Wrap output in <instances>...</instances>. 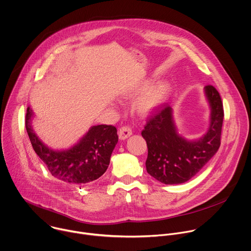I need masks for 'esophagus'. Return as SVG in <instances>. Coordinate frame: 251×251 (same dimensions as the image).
Returning a JSON list of instances; mask_svg holds the SVG:
<instances>
[{
  "label": "esophagus",
  "mask_w": 251,
  "mask_h": 251,
  "mask_svg": "<svg viewBox=\"0 0 251 251\" xmlns=\"http://www.w3.org/2000/svg\"><path fill=\"white\" fill-rule=\"evenodd\" d=\"M131 135H132V129L129 126H122L118 131V136H119V139L121 140L127 139Z\"/></svg>",
  "instance_id": "34e87169"
}]
</instances>
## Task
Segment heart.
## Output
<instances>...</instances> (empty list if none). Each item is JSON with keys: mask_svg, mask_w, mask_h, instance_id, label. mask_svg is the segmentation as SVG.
<instances>
[{"mask_svg": "<svg viewBox=\"0 0 251 251\" xmlns=\"http://www.w3.org/2000/svg\"><path fill=\"white\" fill-rule=\"evenodd\" d=\"M167 86L163 83L151 87L138 100L137 109L142 115H149L153 112L164 100L167 94ZM131 91L124 92V96H130Z\"/></svg>", "mask_w": 251, "mask_h": 251, "instance_id": "1", "label": "heart"}]
</instances>
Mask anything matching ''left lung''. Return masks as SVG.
Masks as SVG:
<instances>
[{
  "mask_svg": "<svg viewBox=\"0 0 251 251\" xmlns=\"http://www.w3.org/2000/svg\"><path fill=\"white\" fill-rule=\"evenodd\" d=\"M211 108L210 126L198 141H188L176 130L172 108L162 104L149 117L142 136L147 142L148 173L165 185L182 184L194 177L217 152L221 144L224 108L218 91L204 88Z\"/></svg>",
  "mask_w": 251,
  "mask_h": 251,
  "instance_id": "1",
  "label": "left lung"
}]
</instances>
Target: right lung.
I'll list each match as a JSON object with an SVG mask.
<instances>
[{
	"label": "right lung",
	"mask_w": 251,
	"mask_h": 251,
	"mask_svg": "<svg viewBox=\"0 0 251 251\" xmlns=\"http://www.w3.org/2000/svg\"><path fill=\"white\" fill-rule=\"evenodd\" d=\"M33 115L27 107L25 127L31 145L55 178L70 184L85 185L99 179L106 171L111 153L118 142L117 130L112 125L93 126L78 144L67 151H52L45 146L31 126Z\"/></svg>",
	"instance_id": "add662e5"
}]
</instances>
